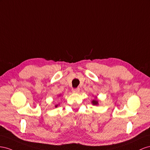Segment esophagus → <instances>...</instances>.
Returning a JSON list of instances; mask_svg holds the SVG:
<instances>
[{
    "label": "esophagus",
    "mask_w": 150,
    "mask_h": 150,
    "mask_svg": "<svg viewBox=\"0 0 150 150\" xmlns=\"http://www.w3.org/2000/svg\"><path fill=\"white\" fill-rule=\"evenodd\" d=\"M80 91V88H73L72 89V92L74 93H79Z\"/></svg>",
    "instance_id": "obj_1"
}]
</instances>
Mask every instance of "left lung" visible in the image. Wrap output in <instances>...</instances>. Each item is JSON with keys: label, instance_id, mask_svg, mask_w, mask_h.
<instances>
[{"label": "left lung", "instance_id": "1", "mask_svg": "<svg viewBox=\"0 0 150 150\" xmlns=\"http://www.w3.org/2000/svg\"><path fill=\"white\" fill-rule=\"evenodd\" d=\"M91 103H92V105H99V100H98V99H97V96L95 97V99H93V100H92Z\"/></svg>", "mask_w": 150, "mask_h": 150}]
</instances>
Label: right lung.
I'll list each match as a JSON object with an SVG mask.
<instances>
[{"label":"right lung","instance_id":"obj_1","mask_svg":"<svg viewBox=\"0 0 150 150\" xmlns=\"http://www.w3.org/2000/svg\"><path fill=\"white\" fill-rule=\"evenodd\" d=\"M59 96H61V95H59V96H58V97H59ZM58 105H59V104H57V105H54V107H55V108H57V107H58Z\"/></svg>","mask_w":150,"mask_h":150}]
</instances>
